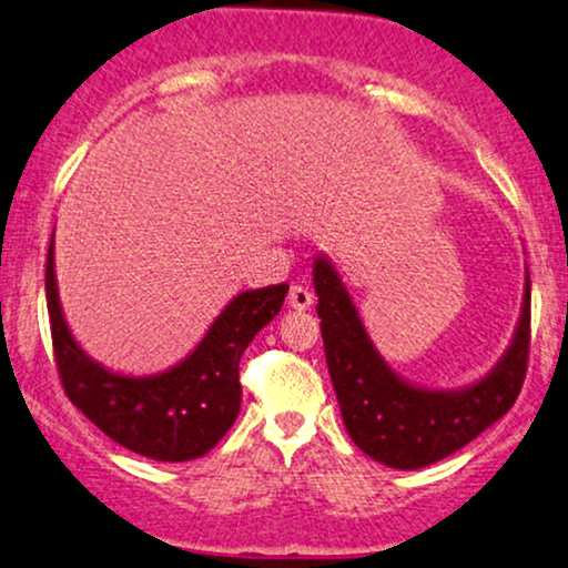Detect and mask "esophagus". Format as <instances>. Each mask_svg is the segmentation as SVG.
I'll list each match as a JSON object with an SVG mask.
<instances>
[{"label": "esophagus", "mask_w": 568, "mask_h": 568, "mask_svg": "<svg viewBox=\"0 0 568 568\" xmlns=\"http://www.w3.org/2000/svg\"><path fill=\"white\" fill-rule=\"evenodd\" d=\"M312 304H314V293L304 288V285H293L288 293V306L296 308V312H306Z\"/></svg>", "instance_id": "34e87169"}]
</instances>
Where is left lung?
Here are the masks:
<instances>
[{
  "mask_svg": "<svg viewBox=\"0 0 568 568\" xmlns=\"http://www.w3.org/2000/svg\"><path fill=\"white\" fill-rule=\"evenodd\" d=\"M325 358L351 440L390 469H422L456 454L519 396L529 354V272L519 322L504 356L475 383L437 390L390 369L327 254L314 256Z\"/></svg>",
  "mask_w": 568,
  "mask_h": 568,
  "instance_id": "obj_1",
  "label": "left lung"
}]
</instances>
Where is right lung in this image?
Here are the masks:
<instances>
[{
    "label": "right lung",
    "instance_id": "1",
    "mask_svg": "<svg viewBox=\"0 0 568 568\" xmlns=\"http://www.w3.org/2000/svg\"><path fill=\"white\" fill-rule=\"evenodd\" d=\"M288 283L233 296L189 356L154 375L114 372L81 348L64 322L54 275V235L47 256V308L64 393L106 437L133 454L178 464L210 454L241 412L243 351L283 306Z\"/></svg>",
    "mask_w": 568,
    "mask_h": 568
}]
</instances>
